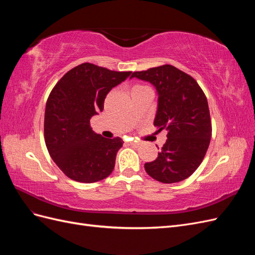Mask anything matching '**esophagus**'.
I'll return each instance as SVG.
<instances>
[{
    "mask_svg": "<svg viewBox=\"0 0 255 255\" xmlns=\"http://www.w3.org/2000/svg\"><path fill=\"white\" fill-rule=\"evenodd\" d=\"M129 143L132 144V145H135V146H138V145L141 144V142H139V141H130Z\"/></svg>",
    "mask_w": 255,
    "mask_h": 255,
    "instance_id": "34e87169",
    "label": "esophagus"
}]
</instances>
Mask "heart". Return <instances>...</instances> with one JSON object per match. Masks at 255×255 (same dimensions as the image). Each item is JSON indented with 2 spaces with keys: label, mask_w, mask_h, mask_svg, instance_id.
I'll return each mask as SVG.
<instances>
[{
  "label": "heart",
  "mask_w": 255,
  "mask_h": 255,
  "mask_svg": "<svg viewBox=\"0 0 255 255\" xmlns=\"http://www.w3.org/2000/svg\"><path fill=\"white\" fill-rule=\"evenodd\" d=\"M142 87H145V86H141V85H136V86L133 87V89H137V88H142Z\"/></svg>",
  "instance_id": "obj_1"
}]
</instances>
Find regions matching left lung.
<instances>
[{
  "instance_id": "1",
  "label": "left lung",
  "mask_w": 255,
  "mask_h": 255,
  "mask_svg": "<svg viewBox=\"0 0 255 255\" xmlns=\"http://www.w3.org/2000/svg\"><path fill=\"white\" fill-rule=\"evenodd\" d=\"M130 78L150 82L158 105L154 127L166 129V143L155 160L144 164L154 180L171 184L187 179L202 163L212 137L207 99L197 81L171 65L133 72Z\"/></svg>"
}]
</instances>
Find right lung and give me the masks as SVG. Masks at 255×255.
<instances>
[{
	"label": "right lung",
	"instance_id": "obj_1",
	"mask_svg": "<svg viewBox=\"0 0 255 255\" xmlns=\"http://www.w3.org/2000/svg\"><path fill=\"white\" fill-rule=\"evenodd\" d=\"M84 63L69 70L52 89L45 105L44 140L50 156L71 180L95 183L109 176L123 144L90 127L104 109L107 94L130 75Z\"/></svg>",
	"mask_w": 255,
	"mask_h": 255
}]
</instances>
